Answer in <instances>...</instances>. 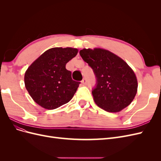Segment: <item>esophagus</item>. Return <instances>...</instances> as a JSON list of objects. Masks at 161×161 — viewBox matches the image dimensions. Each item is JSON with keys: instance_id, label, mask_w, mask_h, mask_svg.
<instances>
[{"instance_id": "esophagus-1", "label": "esophagus", "mask_w": 161, "mask_h": 161, "mask_svg": "<svg viewBox=\"0 0 161 161\" xmlns=\"http://www.w3.org/2000/svg\"><path fill=\"white\" fill-rule=\"evenodd\" d=\"M81 82H82V85H86V79H85H85H83L82 80Z\"/></svg>"}]
</instances>
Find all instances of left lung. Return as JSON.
Listing matches in <instances>:
<instances>
[{
    "label": "left lung",
    "instance_id": "8db88e82",
    "mask_svg": "<svg viewBox=\"0 0 161 161\" xmlns=\"http://www.w3.org/2000/svg\"><path fill=\"white\" fill-rule=\"evenodd\" d=\"M80 55L96 77L92 94L99 108L108 112H118L131 103L137 92L138 82L127 63L100 48L83 49Z\"/></svg>",
    "mask_w": 161,
    "mask_h": 161
}]
</instances>
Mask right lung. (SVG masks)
I'll list each match as a JSON object with an SVG mask.
<instances>
[{
	"mask_svg": "<svg viewBox=\"0 0 161 161\" xmlns=\"http://www.w3.org/2000/svg\"><path fill=\"white\" fill-rule=\"evenodd\" d=\"M77 53L76 48H51L28 68L24 80L36 103L45 109H54L72 99L80 82L72 79L66 64Z\"/></svg>",
	"mask_w": 161,
	"mask_h": 161,
	"instance_id": "obj_1",
	"label": "right lung"
}]
</instances>
